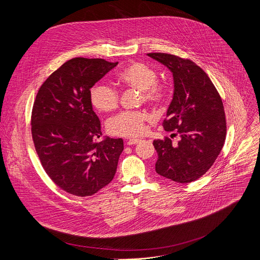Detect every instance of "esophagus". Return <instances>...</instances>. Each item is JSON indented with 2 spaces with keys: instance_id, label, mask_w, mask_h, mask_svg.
<instances>
[{
  "instance_id": "esophagus-1",
  "label": "esophagus",
  "mask_w": 260,
  "mask_h": 260,
  "mask_svg": "<svg viewBox=\"0 0 260 260\" xmlns=\"http://www.w3.org/2000/svg\"><path fill=\"white\" fill-rule=\"evenodd\" d=\"M141 140L140 139H131L127 141V145H135L137 143H139Z\"/></svg>"
}]
</instances>
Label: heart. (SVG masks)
<instances>
[{"mask_svg":"<svg viewBox=\"0 0 260 260\" xmlns=\"http://www.w3.org/2000/svg\"><path fill=\"white\" fill-rule=\"evenodd\" d=\"M156 79L157 74L151 67L141 61H133L119 73L117 81L123 86L140 91V103L159 108L167 103L169 91L168 87ZM90 101L101 112L109 113L117 109L119 95L113 87L99 83L90 89ZM147 120L148 115L143 111H123L109 121L108 129L114 136L136 138L145 133Z\"/></svg>","mask_w":260,"mask_h":260,"instance_id":"obj_1","label":"heart"}]
</instances>
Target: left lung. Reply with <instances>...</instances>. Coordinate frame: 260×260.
Wrapping results in <instances>:
<instances>
[{"label": "left lung", "instance_id": "8db88e82", "mask_svg": "<svg viewBox=\"0 0 260 260\" xmlns=\"http://www.w3.org/2000/svg\"><path fill=\"white\" fill-rule=\"evenodd\" d=\"M173 73L174 96L164 120L166 132L173 133L153 141L158 158V175L178 183L198 180L213 166L226 137L223 103L215 85L194 61L174 54L147 53ZM179 135L178 143L171 142Z\"/></svg>", "mask_w": 260, "mask_h": 260}]
</instances>
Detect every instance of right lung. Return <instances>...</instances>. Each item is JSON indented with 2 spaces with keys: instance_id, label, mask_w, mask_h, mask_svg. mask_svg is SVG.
<instances>
[{
  "instance_id": "1",
  "label": "right lung",
  "mask_w": 260,
  "mask_h": 260,
  "mask_svg": "<svg viewBox=\"0 0 260 260\" xmlns=\"http://www.w3.org/2000/svg\"><path fill=\"white\" fill-rule=\"evenodd\" d=\"M118 61L75 57L43 82L34 102L30 131L40 162L61 190L89 197L112 181L123 140L103 142L90 88Z\"/></svg>"
}]
</instances>
